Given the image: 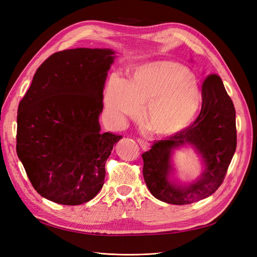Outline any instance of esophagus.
<instances>
[{"mask_svg": "<svg viewBox=\"0 0 257 257\" xmlns=\"http://www.w3.org/2000/svg\"><path fill=\"white\" fill-rule=\"evenodd\" d=\"M137 143L139 144V146H141V147L143 148V150H148V149H149L150 144L148 143L147 141H145V139H143V138H137Z\"/></svg>", "mask_w": 257, "mask_h": 257, "instance_id": "esophagus-1", "label": "esophagus"}]
</instances>
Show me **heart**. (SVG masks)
Returning a JSON list of instances; mask_svg holds the SVG:
<instances>
[{
  "label": "heart",
  "mask_w": 257,
  "mask_h": 257,
  "mask_svg": "<svg viewBox=\"0 0 257 257\" xmlns=\"http://www.w3.org/2000/svg\"><path fill=\"white\" fill-rule=\"evenodd\" d=\"M148 102L144 121L159 136H170L188 127L198 113L201 93L190 68L173 61L137 67L128 82L112 76L105 92L108 113L116 123L136 118Z\"/></svg>",
  "instance_id": "1"
}]
</instances>
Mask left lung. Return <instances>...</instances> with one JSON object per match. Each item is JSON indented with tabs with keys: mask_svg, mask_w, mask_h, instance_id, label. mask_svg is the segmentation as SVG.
I'll use <instances>...</instances> for the list:
<instances>
[{
	"mask_svg": "<svg viewBox=\"0 0 257 257\" xmlns=\"http://www.w3.org/2000/svg\"><path fill=\"white\" fill-rule=\"evenodd\" d=\"M201 99V110L195 121L167 139L154 142L142 155L148 189L164 203L188 205L212 195L223 183L236 151V110L219 76L206 77ZM185 143L192 144L202 155L205 169L196 183L182 187L169 180L172 170L170 158L174 149Z\"/></svg>",
	"mask_w": 257,
	"mask_h": 257,
	"instance_id": "left-lung-1",
	"label": "left lung"
}]
</instances>
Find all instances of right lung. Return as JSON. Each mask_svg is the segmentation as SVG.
<instances>
[{
  "mask_svg": "<svg viewBox=\"0 0 257 257\" xmlns=\"http://www.w3.org/2000/svg\"><path fill=\"white\" fill-rule=\"evenodd\" d=\"M110 49L76 48L51 54L37 68L17 115V154L38 194L76 206L94 198L105 164L122 136L100 133Z\"/></svg>",
  "mask_w": 257,
  "mask_h": 257,
  "instance_id": "obj_1",
  "label": "right lung"
}]
</instances>
